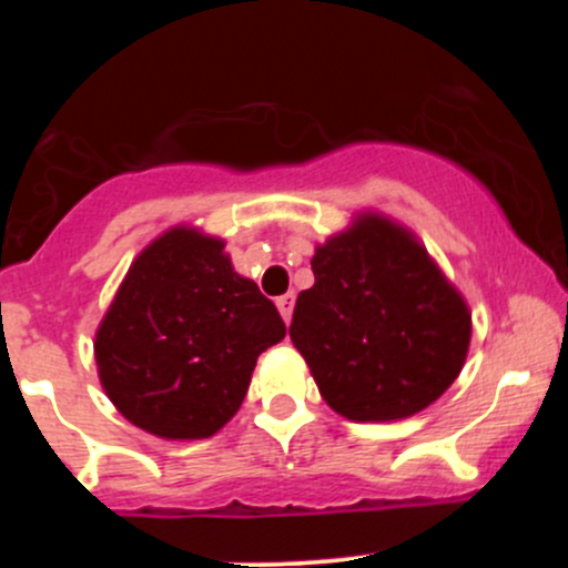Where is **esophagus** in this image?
I'll return each mask as SVG.
<instances>
[{"instance_id": "34e87169", "label": "esophagus", "mask_w": 568, "mask_h": 568, "mask_svg": "<svg viewBox=\"0 0 568 568\" xmlns=\"http://www.w3.org/2000/svg\"><path fill=\"white\" fill-rule=\"evenodd\" d=\"M293 304H296V296H293V293H283V296L277 298V310H280V315H283V321H285V323L291 321V315H293Z\"/></svg>"}]
</instances>
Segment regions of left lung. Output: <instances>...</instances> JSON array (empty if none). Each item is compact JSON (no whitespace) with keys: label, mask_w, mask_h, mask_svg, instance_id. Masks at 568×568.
<instances>
[{"label":"left lung","mask_w":568,"mask_h":568,"mask_svg":"<svg viewBox=\"0 0 568 568\" xmlns=\"http://www.w3.org/2000/svg\"><path fill=\"white\" fill-rule=\"evenodd\" d=\"M312 272L288 334L336 414L408 419L452 387L470 349V306L414 232L357 213L315 247Z\"/></svg>","instance_id":"obj_1"}]
</instances>
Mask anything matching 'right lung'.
I'll use <instances>...</instances> for the list:
<instances>
[{"instance_id":"add662e5","label":"right lung","mask_w":568,"mask_h":568,"mask_svg":"<svg viewBox=\"0 0 568 568\" xmlns=\"http://www.w3.org/2000/svg\"><path fill=\"white\" fill-rule=\"evenodd\" d=\"M283 336L275 304L234 272L224 240L179 224L116 288L95 331L98 379L130 425L202 440L237 414L258 355Z\"/></svg>"}]
</instances>
